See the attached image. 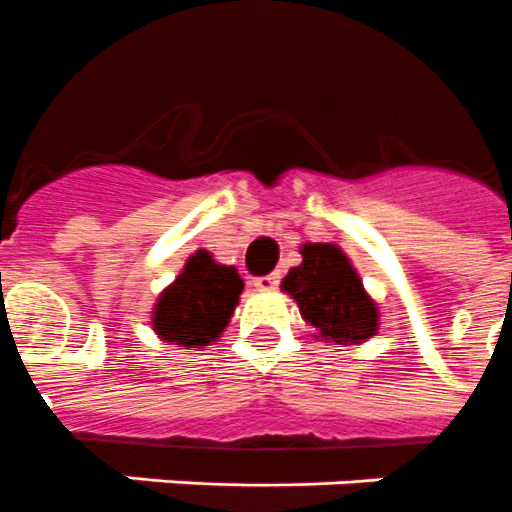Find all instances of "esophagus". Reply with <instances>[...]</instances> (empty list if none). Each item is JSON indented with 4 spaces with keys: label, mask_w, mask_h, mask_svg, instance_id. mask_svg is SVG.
Masks as SVG:
<instances>
[{
    "label": "esophagus",
    "mask_w": 512,
    "mask_h": 512,
    "mask_svg": "<svg viewBox=\"0 0 512 512\" xmlns=\"http://www.w3.org/2000/svg\"><path fill=\"white\" fill-rule=\"evenodd\" d=\"M278 283H281V276H278V273H268V276L255 278V289L273 291V289H278Z\"/></svg>",
    "instance_id": "esophagus-1"
}]
</instances>
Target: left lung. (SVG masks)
I'll return each mask as SVG.
<instances>
[{
    "label": "left lung",
    "mask_w": 512,
    "mask_h": 512,
    "mask_svg": "<svg viewBox=\"0 0 512 512\" xmlns=\"http://www.w3.org/2000/svg\"><path fill=\"white\" fill-rule=\"evenodd\" d=\"M304 263L283 278L302 309L325 341L362 343L377 330V307L362 289L349 257L336 244H304Z\"/></svg>",
    "instance_id": "1"
}]
</instances>
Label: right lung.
<instances>
[{
	"instance_id": "right-lung-1",
	"label": "right lung",
	"mask_w": 512,
	"mask_h": 512,
	"mask_svg": "<svg viewBox=\"0 0 512 512\" xmlns=\"http://www.w3.org/2000/svg\"><path fill=\"white\" fill-rule=\"evenodd\" d=\"M244 283L234 268L213 263L208 252H195L153 312V328L163 341L203 349L229 325Z\"/></svg>"
}]
</instances>
